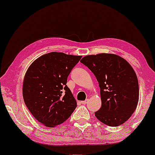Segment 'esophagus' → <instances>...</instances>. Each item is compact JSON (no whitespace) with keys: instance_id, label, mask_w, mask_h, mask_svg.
Returning <instances> with one entry per match:
<instances>
[{"instance_id":"34e87169","label":"esophagus","mask_w":155,"mask_h":155,"mask_svg":"<svg viewBox=\"0 0 155 155\" xmlns=\"http://www.w3.org/2000/svg\"><path fill=\"white\" fill-rule=\"evenodd\" d=\"M88 101H89L88 99H87L86 101H81V104H84V105H85V104H87V103H88Z\"/></svg>"}]
</instances>
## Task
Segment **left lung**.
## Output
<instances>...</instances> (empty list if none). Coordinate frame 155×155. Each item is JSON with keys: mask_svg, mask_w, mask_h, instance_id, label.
Listing matches in <instances>:
<instances>
[{"mask_svg": "<svg viewBox=\"0 0 155 155\" xmlns=\"http://www.w3.org/2000/svg\"><path fill=\"white\" fill-rule=\"evenodd\" d=\"M80 62L98 81L101 108L95 112L97 120L111 127L124 124L135 111L139 99L138 79L132 66L118 55L107 53L87 55Z\"/></svg>", "mask_w": 155, "mask_h": 155, "instance_id": "left-lung-1", "label": "left lung"}]
</instances>
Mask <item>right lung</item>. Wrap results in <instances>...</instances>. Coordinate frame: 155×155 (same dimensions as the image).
Returning <instances> with one entry per match:
<instances>
[{"label":"right lung","instance_id":"obj_1","mask_svg":"<svg viewBox=\"0 0 155 155\" xmlns=\"http://www.w3.org/2000/svg\"><path fill=\"white\" fill-rule=\"evenodd\" d=\"M81 56L49 52L37 58L25 75L22 95L33 117L53 127L69 118L77 105L67 79Z\"/></svg>","mask_w":155,"mask_h":155}]
</instances>
